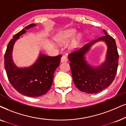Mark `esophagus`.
<instances>
[{
	"mask_svg": "<svg viewBox=\"0 0 126 126\" xmlns=\"http://www.w3.org/2000/svg\"><path fill=\"white\" fill-rule=\"evenodd\" d=\"M67 56H63L61 58V62L62 63H63V62H67Z\"/></svg>",
	"mask_w": 126,
	"mask_h": 126,
	"instance_id": "1",
	"label": "esophagus"
}]
</instances>
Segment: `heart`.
<instances>
[{
  "instance_id": "obj_1",
  "label": "heart",
  "mask_w": 126,
  "mask_h": 126,
  "mask_svg": "<svg viewBox=\"0 0 126 126\" xmlns=\"http://www.w3.org/2000/svg\"><path fill=\"white\" fill-rule=\"evenodd\" d=\"M76 30L74 29H66L60 32L55 36V40L57 43L60 44H66L73 38L76 33ZM83 39V35L82 33H79L74 37L70 42L68 48L71 51L75 50L79 46L82 40Z\"/></svg>"
}]
</instances>
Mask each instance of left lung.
I'll use <instances>...</instances> for the list:
<instances>
[{
    "label": "left lung",
    "mask_w": 126,
    "mask_h": 126,
    "mask_svg": "<svg viewBox=\"0 0 126 126\" xmlns=\"http://www.w3.org/2000/svg\"><path fill=\"white\" fill-rule=\"evenodd\" d=\"M87 44L78 51L68 55L73 81L77 88L86 93H96L108 88L116 74L119 54L116 42L107 34ZM99 41L104 42L107 49L105 60L98 66H92L86 60V55L92 46Z\"/></svg>",
    "instance_id": "1"
}]
</instances>
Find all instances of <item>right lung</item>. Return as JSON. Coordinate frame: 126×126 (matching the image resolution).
Here are the masks:
<instances>
[{"instance_id": "add662e5", "label": "right lung", "mask_w": 126, "mask_h": 126, "mask_svg": "<svg viewBox=\"0 0 126 126\" xmlns=\"http://www.w3.org/2000/svg\"><path fill=\"white\" fill-rule=\"evenodd\" d=\"M32 23L15 34L8 44L4 55V67L10 82L16 91L29 97L45 94L51 88L53 74L60 64L62 55L52 57L40 52L38 58L31 66L19 67L14 63L13 51L16 42L29 30L36 26Z\"/></svg>"}]
</instances>
